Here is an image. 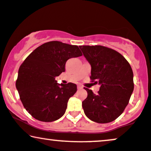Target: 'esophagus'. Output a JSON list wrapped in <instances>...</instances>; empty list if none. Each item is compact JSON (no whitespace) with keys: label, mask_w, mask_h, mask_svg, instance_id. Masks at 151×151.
I'll return each instance as SVG.
<instances>
[{"label":"esophagus","mask_w":151,"mask_h":151,"mask_svg":"<svg viewBox=\"0 0 151 151\" xmlns=\"http://www.w3.org/2000/svg\"><path fill=\"white\" fill-rule=\"evenodd\" d=\"M82 88H83V87H82L81 85H77V89L78 90H81Z\"/></svg>","instance_id":"esophagus-1"}]
</instances>
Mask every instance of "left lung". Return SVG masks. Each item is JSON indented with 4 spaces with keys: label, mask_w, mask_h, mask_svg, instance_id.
Segmentation results:
<instances>
[{
    "label": "left lung",
    "mask_w": 151,
    "mask_h": 151,
    "mask_svg": "<svg viewBox=\"0 0 151 151\" xmlns=\"http://www.w3.org/2000/svg\"><path fill=\"white\" fill-rule=\"evenodd\" d=\"M91 65V81L100 85L98 94L85 88L82 102L86 116L98 123L114 121L121 115L134 90L133 72L127 60L114 49L100 45L80 46Z\"/></svg>",
    "instance_id": "8db88e82"
}]
</instances>
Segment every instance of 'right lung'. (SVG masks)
<instances>
[{
  "mask_svg": "<svg viewBox=\"0 0 151 151\" xmlns=\"http://www.w3.org/2000/svg\"><path fill=\"white\" fill-rule=\"evenodd\" d=\"M82 56L78 46L58 41L38 47L21 65L16 81L20 100L38 121L52 122L64 115L77 85L58 84L55 77L65 72L68 59Z\"/></svg>",
  "mask_w": 151,
  "mask_h": 151,
  "instance_id": "1",
  "label": "right lung"
}]
</instances>
